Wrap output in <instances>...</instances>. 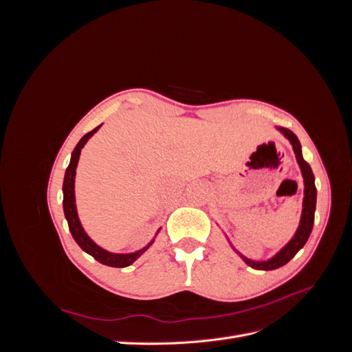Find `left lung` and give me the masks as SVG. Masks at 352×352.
Returning <instances> with one entry per match:
<instances>
[{"instance_id": "left-lung-1", "label": "left lung", "mask_w": 352, "mask_h": 352, "mask_svg": "<svg viewBox=\"0 0 352 352\" xmlns=\"http://www.w3.org/2000/svg\"><path fill=\"white\" fill-rule=\"evenodd\" d=\"M287 141L291 142L292 150L295 153V158L296 163L301 168V175L304 177V199H302V212H301V220L300 225H298V229L295 232V235L292 236V239L287 242L285 247L273 255L272 258L265 260V261H254L245 257L238 250H235L241 258L247 263L250 267L255 269V270H274L279 269L282 265H285L287 261L292 260L295 257V254L300 251L305 242L310 238V233L313 230V225H314V212H316V199H317V189H316V184H314V175L313 170L308 164L304 157H302V151H301V144L298 141V138L294 132H291L289 129H285V127H276Z\"/></svg>"}]
</instances>
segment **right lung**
<instances>
[{
	"instance_id": "right-lung-1",
	"label": "right lung",
	"mask_w": 352,
	"mask_h": 352,
	"mask_svg": "<svg viewBox=\"0 0 352 352\" xmlns=\"http://www.w3.org/2000/svg\"><path fill=\"white\" fill-rule=\"evenodd\" d=\"M101 127V124L98 127H95L94 131L88 132L87 135L82 136V140L78 142V145L74 146V150L72 153L70 157V163L66 168V173H65V180H63V210H65V216L66 220L69 223V229L73 239L76 241V243L79 247L92 257L100 261L101 264L105 265H110V267H127V265H131L135 260H138L141 257V255L151 247L154 243V239L145 245L144 248L138 250L135 252H129V254H116V252H110L107 250L101 248L100 245L95 243L89 236L88 233L85 232V229L82 228V223L79 220L78 216V208H76V198H74V177H76V167L79 163V157H80V151L82 148L85 146L89 141V138L97 132ZM160 232V229L157 230V233ZM155 233V235H157Z\"/></svg>"
}]
</instances>
